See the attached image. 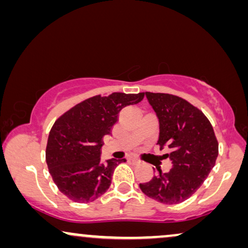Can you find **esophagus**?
<instances>
[{"label":"esophagus","mask_w":248,"mask_h":248,"mask_svg":"<svg viewBox=\"0 0 248 248\" xmlns=\"http://www.w3.org/2000/svg\"><path fill=\"white\" fill-rule=\"evenodd\" d=\"M128 160H130L132 164H134V165H138V164H140V161L138 160V159H134V158H130L128 159Z\"/></svg>","instance_id":"1"}]
</instances>
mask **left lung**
<instances>
[{"instance_id":"1","label":"left lung","mask_w":248,"mask_h":248,"mask_svg":"<svg viewBox=\"0 0 248 248\" xmlns=\"http://www.w3.org/2000/svg\"><path fill=\"white\" fill-rule=\"evenodd\" d=\"M159 121L160 149L171 161L168 172L159 170L150 182L140 184L148 198L165 204H177L194 194L215 167L218 141L211 123L201 110L169 93H145Z\"/></svg>"}]
</instances>
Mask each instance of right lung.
Listing matches in <instances>:
<instances>
[{
  "instance_id": "add662e5",
  "label": "right lung",
  "mask_w": 248,
  "mask_h": 248,
  "mask_svg": "<svg viewBox=\"0 0 248 248\" xmlns=\"http://www.w3.org/2000/svg\"><path fill=\"white\" fill-rule=\"evenodd\" d=\"M144 93H114L94 96L64 113L49 132L46 162L64 195L78 203L93 202L107 192L115 168L125 159L101 162L103 139L110 134L124 107L143 99Z\"/></svg>"
}]
</instances>
